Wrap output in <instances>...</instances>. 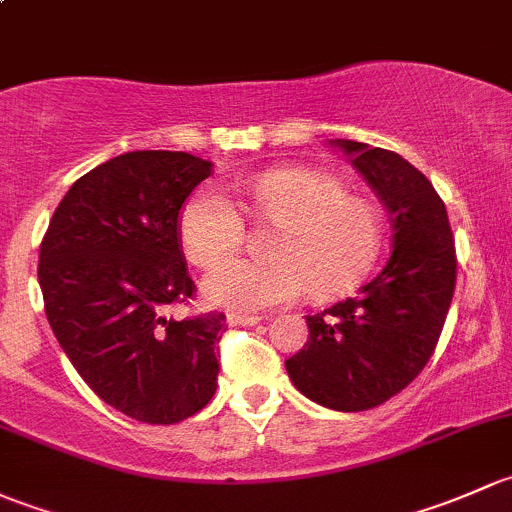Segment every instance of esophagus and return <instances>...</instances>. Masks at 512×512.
I'll use <instances>...</instances> for the list:
<instances>
[{"mask_svg": "<svg viewBox=\"0 0 512 512\" xmlns=\"http://www.w3.org/2000/svg\"><path fill=\"white\" fill-rule=\"evenodd\" d=\"M261 315H251V313H229L226 315V323L229 325H246V328H249V325H256V323H261Z\"/></svg>", "mask_w": 512, "mask_h": 512, "instance_id": "1", "label": "esophagus"}]
</instances>
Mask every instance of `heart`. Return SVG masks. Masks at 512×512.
Listing matches in <instances>:
<instances>
[{
	"label": "heart",
	"instance_id": "b5f03b06",
	"mask_svg": "<svg viewBox=\"0 0 512 512\" xmlns=\"http://www.w3.org/2000/svg\"><path fill=\"white\" fill-rule=\"evenodd\" d=\"M241 189L258 217L278 224L268 258L239 256L214 266L244 239L241 212L219 189H197L179 212L182 251L197 266H214L202 281L209 303L261 310L288 303L305 288L330 298L367 276L382 244V221L367 199L313 170L261 172Z\"/></svg>",
	"mask_w": 512,
	"mask_h": 512
}]
</instances>
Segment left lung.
<instances>
[{
  "label": "left lung",
  "mask_w": 512,
  "mask_h": 512,
  "mask_svg": "<svg viewBox=\"0 0 512 512\" xmlns=\"http://www.w3.org/2000/svg\"><path fill=\"white\" fill-rule=\"evenodd\" d=\"M392 214L389 261L355 298L305 315L308 342L286 370L300 394L335 412H365L424 370L456 286V249L444 202L397 152L328 140Z\"/></svg>",
  "instance_id": "obj_1"
}]
</instances>
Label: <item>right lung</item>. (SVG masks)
<instances>
[{
    "mask_svg": "<svg viewBox=\"0 0 512 512\" xmlns=\"http://www.w3.org/2000/svg\"><path fill=\"white\" fill-rule=\"evenodd\" d=\"M212 167L170 150L113 157L71 184L41 241L56 340L105 404L145 424H177L217 392L224 315L167 318L194 291L179 212Z\"/></svg>",
    "mask_w": 512,
    "mask_h": 512,
    "instance_id": "obj_1",
    "label": "right lung"
}]
</instances>
